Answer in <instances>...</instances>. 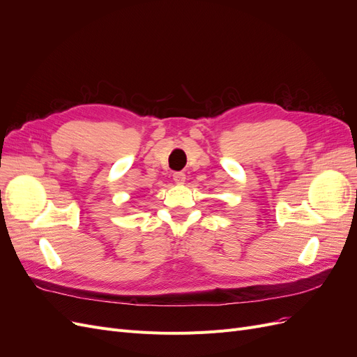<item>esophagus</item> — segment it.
<instances>
[{"instance_id":"obj_1","label":"esophagus","mask_w":357,"mask_h":357,"mask_svg":"<svg viewBox=\"0 0 357 357\" xmlns=\"http://www.w3.org/2000/svg\"><path fill=\"white\" fill-rule=\"evenodd\" d=\"M172 178H174V181L177 183V185H183V183L186 181V174H185V172L178 171V172H174V176H172Z\"/></svg>"}]
</instances>
